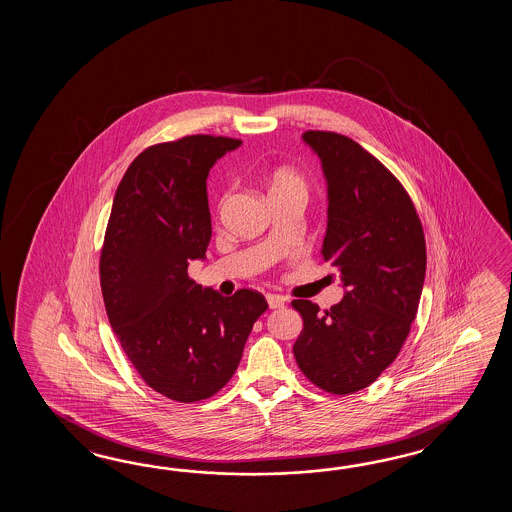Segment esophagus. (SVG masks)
Masks as SVG:
<instances>
[{
	"instance_id": "esophagus-1",
	"label": "esophagus",
	"mask_w": 512,
	"mask_h": 512,
	"mask_svg": "<svg viewBox=\"0 0 512 512\" xmlns=\"http://www.w3.org/2000/svg\"><path fill=\"white\" fill-rule=\"evenodd\" d=\"M267 304L271 309H280L285 305V300H283L282 296H278V294H269L267 296Z\"/></svg>"
}]
</instances>
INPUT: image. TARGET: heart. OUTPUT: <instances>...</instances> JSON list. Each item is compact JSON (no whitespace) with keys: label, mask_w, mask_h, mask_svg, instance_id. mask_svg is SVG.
Instances as JSON below:
<instances>
[{"label":"heart","mask_w":512,"mask_h":512,"mask_svg":"<svg viewBox=\"0 0 512 512\" xmlns=\"http://www.w3.org/2000/svg\"><path fill=\"white\" fill-rule=\"evenodd\" d=\"M267 190L271 197L293 196L300 197L304 201H307V197H309L307 179L298 170L289 168V166L272 170L269 181H267Z\"/></svg>","instance_id":"obj_1"}]
</instances>
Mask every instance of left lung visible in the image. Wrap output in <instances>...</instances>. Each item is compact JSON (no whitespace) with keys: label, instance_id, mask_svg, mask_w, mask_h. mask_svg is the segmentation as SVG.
I'll return each mask as SVG.
<instances>
[{"label":"left lung","instance_id":"8db88e82","mask_svg":"<svg viewBox=\"0 0 512 512\" xmlns=\"http://www.w3.org/2000/svg\"><path fill=\"white\" fill-rule=\"evenodd\" d=\"M304 141L327 179L322 256L348 291L324 313L294 300L304 320L294 359L315 386L348 395L377 381L403 348L425 283V232L401 181L359 142L320 130Z\"/></svg>","mask_w":512,"mask_h":512}]
</instances>
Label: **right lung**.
<instances>
[{"mask_svg": "<svg viewBox=\"0 0 512 512\" xmlns=\"http://www.w3.org/2000/svg\"><path fill=\"white\" fill-rule=\"evenodd\" d=\"M240 139L186 135L148 146L128 166L100 251V287L113 333L152 390L177 403L218 393L238 370L263 294L203 289L188 261L212 238L207 177Z\"/></svg>", "mask_w": 512, "mask_h": 512, "instance_id": "right-lung-1", "label": "right lung"}]
</instances>
